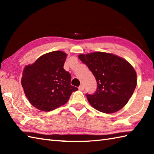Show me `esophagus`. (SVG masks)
Masks as SVG:
<instances>
[{
  "label": "esophagus",
  "instance_id": "1",
  "mask_svg": "<svg viewBox=\"0 0 154 154\" xmlns=\"http://www.w3.org/2000/svg\"><path fill=\"white\" fill-rule=\"evenodd\" d=\"M79 89L80 91H83V90H84V86H83V85H80V86L79 87Z\"/></svg>",
  "mask_w": 154,
  "mask_h": 154
}]
</instances>
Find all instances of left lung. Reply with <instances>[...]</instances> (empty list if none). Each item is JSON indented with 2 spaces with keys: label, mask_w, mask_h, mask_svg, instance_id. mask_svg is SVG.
<instances>
[{
  "label": "left lung",
  "mask_w": 154,
  "mask_h": 154,
  "mask_svg": "<svg viewBox=\"0 0 154 154\" xmlns=\"http://www.w3.org/2000/svg\"><path fill=\"white\" fill-rule=\"evenodd\" d=\"M95 77L97 89L87 100L94 109L106 114L116 112L128 102L137 85L134 69L125 59L106 52L78 55Z\"/></svg>",
  "instance_id": "obj_1"
}]
</instances>
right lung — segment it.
Wrapping results in <instances>:
<instances>
[{"mask_svg": "<svg viewBox=\"0 0 154 154\" xmlns=\"http://www.w3.org/2000/svg\"><path fill=\"white\" fill-rule=\"evenodd\" d=\"M67 54L54 51L42 55L22 72L21 84L32 106L48 112L67 103L72 93L70 73L63 68Z\"/></svg>", "mask_w": 154, "mask_h": 154, "instance_id": "right-lung-1", "label": "right lung"}]
</instances>
